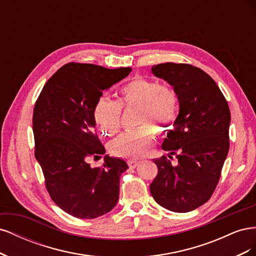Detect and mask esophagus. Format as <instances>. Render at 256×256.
Listing matches in <instances>:
<instances>
[{"label":"esophagus","mask_w":256,"mask_h":256,"mask_svg":"<svg viewBox=\"0 0 256 256\" xmlns=\"http://www.w3.org/2000/svg\"><path fill=\"white\" fill-rule=\"evenodd\" d=\"M138 161H134V160H129L128 161V166L131 168H134L136 166H138Z\"/></svg>","instance_id":"1"}]
</instances>
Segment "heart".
I'll use <instances>...</instances> for the list:
<instances>
[{"label": "heart", "mask_w": 256, "mask_h": 256, "mask_svg": "<svg viewBox=\"0 0 256 256\" xmlns=\"http://www.w3.org/2000/svg\"><path fill=\"white\" fill-rule=\"evenodd\" d=\"M127 108H138L136 125L140 127L114 138L109 148L114 156L136 160L145 156L154 143L150 128L161 136L173 128L178 115V96L168 85L138 76L120 88L118 102L106 97L98 100L94 120L100 132L106 136L118 134L122 109Z\"/></svg>", "instance_id": "obj_1"}]
</instances>
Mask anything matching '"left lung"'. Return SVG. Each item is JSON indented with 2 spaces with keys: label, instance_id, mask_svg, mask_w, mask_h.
<instances>
[{
  "label": "left lung",
  "instance_id": "left-lung-1",
  "mask_svg": "<svg viewBox=\"0 0 256 256\" xmlns=\"http://www.w3.org/2000/svg\"><path fill=\"white\" fill-rule=\"evenodd\" d=\"M152 72L174 88L180 113L162 143L178 164L166 156L154 159L158 174L150 193L166 209L188 212L205 204L219 182L230 148V108L212 76L196 66L164 63Z\"/></svg>",
  "mask_w": 256,
  "mask_h": 256
}]
</instances>
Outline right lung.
Instances as JSON below:
<instances>
[{
	"label": "right lung",
	"mask_w": 256,
	"mask_h": 256,
	"mask_svg": "<svg viewBox=\"0 0 256 256\" xmlns=\"http://www.w3.org/2000/svg\"><path fill=\"white\" fill-rule=\"evenodd\" d=\"M130 72V67L68 63L44 84L36 100L35 157L53 202L76 218H97L111 212L118 200L126 161L106 156L102 166L92 168L88 160L106 152L95 132L96 104L104 90Z\"/></svg>",
	"instance_id": "obj_1"
}]
</instances>
